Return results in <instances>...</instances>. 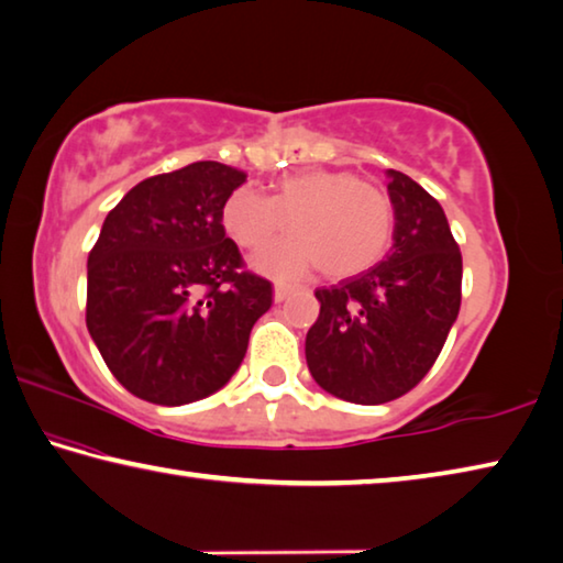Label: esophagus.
I'll use <instances>...</instances> for the list:
<instances>
[{
	"label": "esophagus",
	"instance_id": "obj_1",
	"mask_svg": "<svg viewBox=\"0 0 563 563\" xmlns=\"http://www.w3.org/2000/svg\"><path fill=\"white\" fill-rule=\"evenodd\" d=\"M294 291V287H289V284H284V282H276L274 284V301L279 303V301H284L289 297V294Z\"/></svg>",
	"mask_w": 563,
	"mask_h": 563
}]
</instances>
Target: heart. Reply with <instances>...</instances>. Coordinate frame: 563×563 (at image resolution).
I'll list each match as a JSON object with an SVG mask.
<instances>
[{
    "instance_id": "obj_1",
    "label": "heart",
    "mask_w": 563,
    "mask_h": 563,
    "mask_svg": "<svg viewBox=\"0 0 563 563\" xmlns=\"http://www.w3.org/2000/svg\"><path fill=\"white\" fill-rule=\"evenodd\" d=\"M222 222L244 250H262L291 227L294 236L256 256V269L299 276L321 266L329 279H349L386 256L396 214L378 185L349 170L313 167L282 175L272 197L252 187L234 190L222 207Z\"/></svg>"
}]
</instances>
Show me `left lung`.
Listing matches in <instances>:
<instances>
[{"label":"left lung","mask_w":563,"mask_h":563,"mask_svg":"<svg viewBox=\"0 0 563 563\" xmlns=\"http://www.w3.org/2000/svg\"><path fill=\"white\" fill-rule=\"evenodd\" d=\"M386 175L390 252L373 269L317 289L321 311L307 333L313 380L358 406L396 400L426 378L462 299V254L440 202L412 177Z\"/></svg>","instance_id":"obj_1"}]
</instances>
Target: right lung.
Instances as JSON below:
<instances>
[{
	"label": "right lung",
	"mask_w": 563,
	"mask_h": 563,
	"mask_svg": "<svg viewBox=\"0 0 563 563\" xmlns=\"http://www.w3.org/2000/svg\"><path fill=\"white\" fill-rule=\"evenodd\" d=\"M246 175L200 161L128 190L88 254L86 327L115 380L157 406L220 390L272 307V284L242 272L222 207Z\"/></svg>",
	"instance_id": "add662e5"
}]
</instances>
